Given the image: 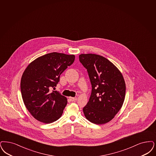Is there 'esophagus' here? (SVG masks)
<instances>
[{"label":"esophagus","instance_id":"1","mask_svg":"<svg viewBox=\"0 0 156 156\" xmlns=\"http://www.w3.org/2000/svg\"><path fill=\"white\" fill-rule=\"evenodd\" d=\"M69 99L71 101H76L77 100L76 98H69Z\"/></svg>","mask_w":156,"mask_h":156}]
</instances>
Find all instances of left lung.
<instances>
[{"instance_id": "left-lung-1", "label": "left lung", "mask_w": 156, "mask_h": 156, "mask_svg": "<svg viewBox=\"0 0 156 156\" xmlns=\"http://www.w3.org/2000/svg\"><path fill=\"white\" fill-rule=\"evenodd\" d=\"M80 62L87 69L92 92L83 108L87 120L95 124L110 121L123 105L126 86L121 73L112 62L95 54H81Z\"/></svg>"}]
</instances>
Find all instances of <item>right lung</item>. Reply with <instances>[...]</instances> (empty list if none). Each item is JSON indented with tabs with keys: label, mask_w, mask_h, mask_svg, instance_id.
<instances>
[{
	"label": "right lung",
	"mask_w": 156,
	"mask_h": 156,
	"mask_svg": "<svg viewBox=\"0 0 156 156\" xmlns=\"http://www.w3.org/2000/svg\"><path fill=\"white\" fill-rule=\"evenodd\" d=\"M74 60L73 55L53 52L34 60L23 73L20 83L23 100L39 121L49 124L62 115L67 99L59 92L49 90L55 89L60 75Z\"/></svg>",
	"instance_id": "right-lung-1"
}]
</instances>
